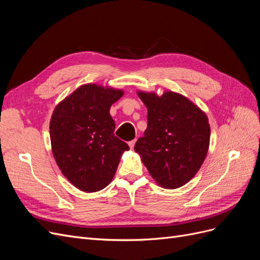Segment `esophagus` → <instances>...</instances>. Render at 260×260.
Here are the masks:
<instances>
[{"instance_id": "1", "label": "esophagus", "mask_w": 260, "mask_h": 260, "mask_svg": "<svg viewBox=\"0 0 260 260\" xmlns=\"http://www.w3.org/2000/svg\"><path fill=\"white\" fill-rule=\"evenodd\" d=\"M128 144H129L130 148H131V149H133V147H135V144H136V140H132V141H130V142H129Z\"/></svg>"}]
</instances>
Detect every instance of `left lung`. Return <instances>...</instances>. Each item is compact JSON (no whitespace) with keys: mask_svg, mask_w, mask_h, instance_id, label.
Masks as SVG:
<instances>
[{"mask_svg":"<svg viewBox=\"0 0 260 260\" xmlns=\"http://www.w3.org/2000/svg\"><path fill=\"white\" fill-rule=\"evenodd\" d=\"M147 108V128L135 151L157 183L177 188L188 182L205 160L210 139L207 116L181 94L139 92Z\"/></svg>","mask_w":260,"mask_h":260,"instance_id":"left-lung-1","label":"left lung"}]
</instances>
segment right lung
<instances>
[{
	"label": "right lung",
	"instance_id": "1",
	"mask_svg": "<svg viewBox=\"0 0 260 260\" xmlns=\"http://www.w3.org/2000/svg\"><path fill=\"white\" fill-rule=\"evenodd\" d=\"M123 92L85 84L59 103L50 122L54 158L70 182L84 192L104 188L129 146L115 137L109 108Z\"/></svg>",
	"mask_w": 260,
	"mask_h": 260
}]
</instances>
